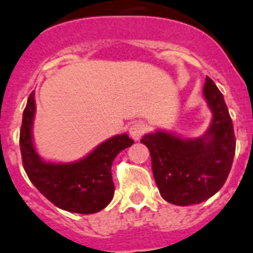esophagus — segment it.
<instances>
[{
    "label": "esophagus",
    "instance_id": "esophagus-1",
    "mask_svg": "<svg viewBox=\"0 0 253 253\" xmlns=\"http://www.w3.org/2000/svg\"><path fill=\"white\" fill-rule=\"evenodd\" d=\"M147 131V125L143 122H133L128 128L130 136L132 137L133 140H140L141 136L144 135Z\"/></svg>",
    "mask_w": 253,
    "mask_h": 253
}]
</instances>
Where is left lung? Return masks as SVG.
I'll use <instances>...</instances> for the list:
<instances>
[{
    "instance_id": "8db88e82",
    "label": "left lung",
    "mask_w": 253,
    "mask_h": 253,
    "mask_svg": "<svg viewBox=\"0 0 253 253\" xmlns=\"http://www.w3.org/2000/svg\"><path fill=\"white\" fill-rule=\"evenodd\" d=\"M204 96L213 113L204 136L180 139L165 131L141 139L151 152L152 170L160 194L174 205L199 204L225 184L235 155V135L222 93L207 77Z\"/></svg>"
}]
</instances>
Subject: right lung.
<instances>
[{"label":"right lung","mask_w":253,"mask_h":253,"mask_svg":"<svg viewBox=\"0 0 253 253\" xmlns=\"http://www.w3.org/2000/svg\"><path fill=\"white\" fill-rule=\"evenodd\" d=\"M34 92L27 100L20 127L19 145L27 175L50 203L67 212L92 214L112 201L114 183L112 164L117 155L133 144L126 133L116 135L98 145L87 157L74 164L45 162L36 153L32 143L35 117Z\"/></svg>","instance_id":"obj_1"}]
</instances>
